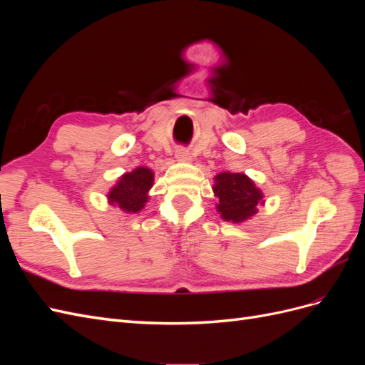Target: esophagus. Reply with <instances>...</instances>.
Returning a JSON list of instances; mask_svg holds the SVG:
<instances>
[{"label":"esophagus","mask_w":365,"mask_h":365,"mask_svg":"<svg viewBox=\"0 0 365 365\" xmlns=\"http://www.w3.org/2000/svg\"><path fill=\"white\" fill-rule=\"evenodd\" d=\"M175 157H176V160L181 161V163H189L190 161V153H189V150H185V149L176 150Z\"/></svg>","instance_id":"obj_1"}]
</instances>
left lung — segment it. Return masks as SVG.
<instances>
[{"instance_id": "1", "label": "left lung", "mask_w": 365, "mask_h": 365, "mask_svg": "<svg viewBox=\"0 0 365 365\" xmlns=\"http://www.w3.org/2000/svg\"><path fill=\"white\" fill-rule=\"evenodd\" d=\"M213 193L217 197V213L233 224L245 222L257 213L259 204H264L262 190L245 173L222 172L216 175Z\"/></svg>"}]
</instances>
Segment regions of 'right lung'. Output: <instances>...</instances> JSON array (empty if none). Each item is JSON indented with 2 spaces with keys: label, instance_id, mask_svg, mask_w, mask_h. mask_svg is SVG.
Masks as SVG:
<instances>
[{
  "label": "right lung",
  "instance_id": "add662e5",
  "mask_svg": "<svg viewBox=\"0 0 365 365\" xmlns=\"http://www.w3.org/2000/svg\"><path fill=\"white\" fill-rule=\"evenodd\" d=\"M153 172L149 168H137L118 178L108 192V202L118 207L125 213H138L149 200V190L153 185Z\"/></svg>",
  "mask_w": 365,
  "mask_h": 365
}]
</instances>
